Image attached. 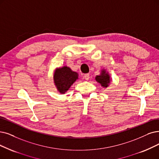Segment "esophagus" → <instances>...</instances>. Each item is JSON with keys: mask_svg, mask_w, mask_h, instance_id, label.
Here are the masks:
<instances>
[{"mask_svg": "<svg viewBox=\"0 0 159 159\" xmlns=\"http://www.w3.org/2000/svg\"><path fill=\"white\" fill-rule=\"evenodd\" d=\"M89 78H90L89 74H85L84 78L85 79V80H89Z\"/></svg>", "mask_w": 159, "mask_h": 159, "instance_id": "1", "label": "esophagus"}]
</instances>
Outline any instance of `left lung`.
<instances>
[{
  "mask_svg": "<svg viewBox=\"0 0 159 159\" xmlns=\"http://www.w3.org/2000/svg\"><path fill=\"white\" fill-rule=\"evenodd\" d=\"M95 80L102 87L104 88H107L110 85L111 80L110 78V75L108 72L106 71V69L101 70L100 75H96Z\"/></svg>",
  "mask_w": 159,
  "mask_h": 159,
  "instance_id": "8db88e82",
  "label": "left lung"
}]
</instances>
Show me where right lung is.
Instances as JSON below:
<instances>
[{
    "instance_id": "add662e5",
    "label": "right lung",
    "mask_w": 159,
    "mask_h": 159,
    "mask_svg": "<svg viewBox=\"0 0 159 159\" xmlns=\"http://www.w3.org/2000/svg\"><path fill=\"white\" fill-rule=\"evenodd\" d=\"M78 74L66 66L57 68L53 74L54 84L57 91L65 94L74 82L78 80Z\"/></svg>"
}]
</instances>
